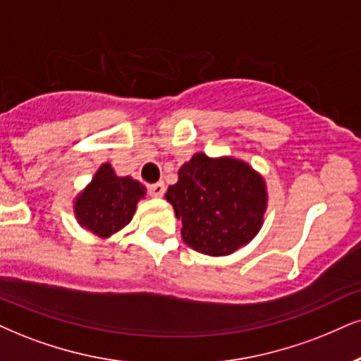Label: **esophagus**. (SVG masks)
I'll return each mask as SVG.
<instances>
[{
	"label": "esophagus",
	"mask_w": 361,
	"mask_h": 361,
	"mask_svg": "<svg viewBox=\"0 0 361 361\" xmlns=\"http://www.w3.org/2000/svg\"><path fill=\"white\" fill-rule=\"evenodd\" d=\"M164 192H166V185H164V182H155V184L149 185V194L152 195V197H162Z\"/></svg>",
	"instance_id": "esophagus-1"
}]
</instances>
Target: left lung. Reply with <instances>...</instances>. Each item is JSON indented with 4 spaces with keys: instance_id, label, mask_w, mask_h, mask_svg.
I'll use <instances>...</instances> for the list:
<instances>
[{
    "instance_id": "obj_1",
    "label": "left lung",
    "mask_w": 361,
    "mask_h": 361,
    "mask_svg": "<svg viewBox=\"0 0 361 361\" xmlns=\"http://www.w3.org/2000/svg\"><path fill=\"white\" fill-rule=\"evenodd\" d=\"M166 199L182 221V241L207 256H229L252 241L264 224V177L233 155L194 154L179 169Z\"/></svg>"
}]
</instances>
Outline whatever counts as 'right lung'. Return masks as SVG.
<instances>
[{"instance_id": "add662e5", "label": "right lung", "mask_w": 361, "mask_h": 361, "mask_svg": "<svg viewBox=\"0 0 361 361\" xmlns=\"http://www.w3.org/2000/svg\"><path fill=\"white\" fill-rule=\"evenodd\" d=\"M147 189L130 176L120 177L109 162L97 169L95 176L73 199V214L80 228L100 239L122 231L135 214L137 204L145 199Z\"/></svg>"}]
</instances>
